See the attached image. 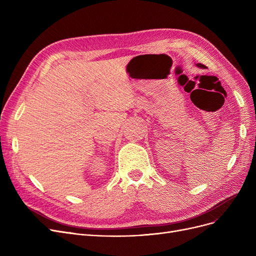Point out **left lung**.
I'll return each mask as SVG.
<instances>
[{
	"label": "left lung",
	"instance_id": "left-lung-1",
	"mask_svg": "<svg viewBox=\"0 0 256 256\" xmlns=\"http://www.w3.org/2000/svg\"><path fill=\"white\" fill-rule=\"evenodd\" d=\"M197 66H198V67H202V68H204V67H206V65L201 64V63H198V64H197Z\"/></svg>",
	"mask_w": 256,
	"mask_h": 256
}]
</instances>
